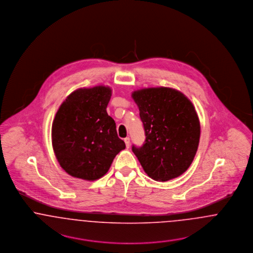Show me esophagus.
I'll use <instances>...</instances> for the list:
<instances>
[{
    "label": "esophagus",
    "mask_w": 253,
    "mask_h": 253,
    "mask_svg": "<svg viewBox=\"0 0 253 253\" xmlns=\"http://www.w3.org/2000/svg\"><path fill=\"white\" fill-rule=\"evenodd\" d=\"M124 142H125V144H126V147L129 148V147H130V137H125V138H124Z\"/></svg>",
    "instance_id": "esophagus-1"
}]
</instances>
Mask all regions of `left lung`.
<instances>
[{
    "label": "left lung",
    "mask_w": 253,
    "mask_h": 253,
    "mask_svg": "<svg viewBox=\"0 0 253 253\" xmlns=\"http://www.w3.org/2000/svg\"><path fill=\"white\" fill-rule=\"evenodd\" d=\"M144 126V144L132 153L154 180L168 181L191 166L200 138V122L192 101L169 87L132 93Z\"/></svg>",
    "instance_id": "obj_1"
}]
</instances>
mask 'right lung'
<instances>
[{
  "label": "right lung",
  "instance_id": "1",
  "mask_svg": "<svg viewBox=\"0 0 253 253\" xmlns=\"http://www.w3.org/2000/svg\"><path fill=\"white\" fill-rule=\"evenodd\" d=\"M108 86L80 88L61 103L52 124V145L60 167L71 176L94 181L102 177L125 149L116 122L107 114Z\"/></svg>",
  "mask_w": 253,
  "mask_h": 253
}]
</instances>
